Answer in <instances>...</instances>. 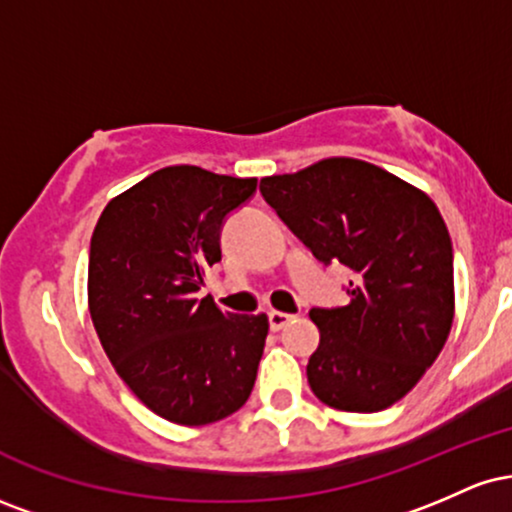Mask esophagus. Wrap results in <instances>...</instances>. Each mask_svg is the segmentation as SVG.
I'll use <instances>...</instances> for the list:
<instances>
[{
  "instance_id": "esophagus-1",
  "label": "esophagus",
  "mask_w": 512,
  "mask_h": 512,
  "mask_svg": "<svg viewBox=\"0 0 512 512\" xmlns=\"http://www.w3.org/2000/svg\"><path fill=\"white\" fill-rule=\"evenodd\" d=\"M291 320H293V315H289V313H279V310H272V313H269V327H272L274 332L284 330Z\"/></svg>"
}]
</instances>
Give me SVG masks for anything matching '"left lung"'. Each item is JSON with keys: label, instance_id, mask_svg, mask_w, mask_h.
Instances as JSON below:
<instances>
[{"label": "left lung", "instance_id": "obj_1", "mask_svg": "<svg viewBox=\"0 0 512 512\" xmlns=\"http://www.w3.org/2000/svg\"><path fill=\"white\" fill-rule=\"evenodd\" d=\"M260 192L322 264L349 272V303L313 308L310 390L327 407H392L433 366L452 327V243L424 192L356 158L262 178Z\"/></svg>", "mask_w": 512, "mask_h": 512}]
</instances>
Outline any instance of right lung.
<instances>
[{
  "label": "right lung",
  "mask_w": 512,
  "mask_h": 512,
  "mask_svg": "<svg viewBox=\"0 0 512 512\" xmlns=\"http://www.w3.org/2000/svg\"><path fill=\"white\" fill-rule=\"evenodd\" d=\"M255 190V178L168 166L115 197L93 231V327L129 390L173 424L226 419L255 385L267 315L197 298L204 272L221 262L223 223Z\"/></svg>",
  "instance_id": "right-lung-1"
}]
</instances>
